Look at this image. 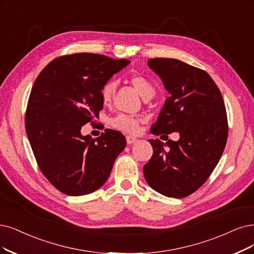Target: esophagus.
Segmentation results:
<instances>
[{
  "label": "esophagus",
  "instance_id": "1",
  "mask_svg": "<svg viewBox=\"0 0 254 254\" xmlns=\"http://www.w3.org/2000/svg\"><path fill=\"white\" fill-rule=\"evenodd\" d=\"M137 141H138V139L136 137L130 136V135L127 136V144H133V143H135Z\"/></svg>",
  "mask_w": 254,
  "mask_h": 254
}]
</instances>
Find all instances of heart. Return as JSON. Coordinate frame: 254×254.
I'll return each instance as SVG.
<instances>
[{
	"label": "heart",
	"mask_w": 254,
	"mask_h": 254,
	"mask_svg": "<svg viewBox=\"0 0 254 254\" xmlns=\"http://www.w3.org/2000/svg\"><path fill=\"white\" fill-rule=\"evenodd\" d=\"M130 84L135 88V90L141 95L144 99H148L154 96L155 87L153 82L146 78L141 74H134L128 78ZM116 91V83L114 80L107 81L101 87L99 91V95L101 102L105 106H110L114 98ZM142 117L127 114H118L110 120V125L118 130L125 133L135 134L140 129V125L142 122Z\"/></svg>",
	"instance_id": "1"
}]
</instances>
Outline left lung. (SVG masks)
Masks as SVG:
<instances>
[{
  "label": "left lung",
  "instance_id": "obj_1",
  "mask_svg": "<svg viewBox=\"0 0 254 254\" xmlns=\"http://www.w3.org/2000/svg\"><path fill=\"white\" fill-rule=\"evenodd\" d=\"M147 64L171 94L151 132H178L180 139L165 144L149 139L154 153L143 175L159 193L185 198L206 182L221 159L228 137L226 109L218 86L204 70L175 59H149Z\"/></svg>",
  "mask_w": 254,
  "mask_h": 254
}]
</instances>
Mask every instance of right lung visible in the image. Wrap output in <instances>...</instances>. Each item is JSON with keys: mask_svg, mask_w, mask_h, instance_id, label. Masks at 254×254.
Returning <instances> with one entry per match:
<instances>
[{"mask_svg": "<svg viewBox=\"0 0 254 254\" xmlns=\"http://www.w3.org/2000/svg\"><path fill=\"white\" fill-rule=\"evenodd\" d=\"M94 53L63 55L36 77L25 115L26 133L35 160L48 181L64 194L97 190L127 145L118 130L106 128L95 139L81 127L99 115V91L113 74L128 64Z\"/></svg>", "mask_w": 254, "mask_h": 254, "instance_id": "1", "label": "right lung"}]
</instances>
